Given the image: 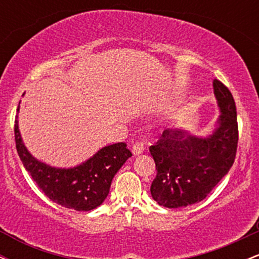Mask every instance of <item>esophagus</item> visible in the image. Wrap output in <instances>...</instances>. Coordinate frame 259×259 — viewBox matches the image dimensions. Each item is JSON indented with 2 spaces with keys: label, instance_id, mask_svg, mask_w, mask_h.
I'll return each instance as SVG.
<instances>
[{
  "label": "esophagus",
  "instance_id": "esophagus-1",
  "mask_svg": "<svg viewBox=\"0 0 259 259\" xmlns=\"http://www.w3.org/2000/svg\"><path fill=\"white\" fill-rule=\"evenodd\" d=\"M144 150H145V144L142 141H136L132 147L133 153L135 154V156H138V154L144 152Z\"/></svg>",
  "mask_w": 259,
  "mask_h": 259
}]
</instances>
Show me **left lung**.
<instances>
[{"instance_id":"1","label":"left lung","mask_w":259,"mask_h":259,"mask_svg":"<svg viewBox=\"0 0 259 259\" xmlns=\"http://www.w3.org/2000/svg\"><path fill=\"white\" fill-rule=\"evenodd\" d=\"M213 88L222 114L209 138L169 129L150 146L157 170L151 195L159 206L179 208L204 200L234 164L239 141L236 105L222 81L215 79Z\"/></svg>"}]
</instances>
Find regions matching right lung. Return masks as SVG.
I'll return each instance as SVG.
<instances>
[{"label":"right lung","mask_w":259,"mask_h":259,"mask_svg":"<svg viewBox=\"0 0 259 259\" xmlns=\"http://www.w3.org/2000/svg\"><path fill=\"white\" fill-rule=\"evenodd\" d=\"M16 148L20 160L38 189L50 200L65 208L91 210L109 194L114 175L133 156L125 142L103 147L88 162L72 169H57L38 162L22 142L18 124H14Z\"/></svg>","instance_id":"add662e5"}]
</instances>
